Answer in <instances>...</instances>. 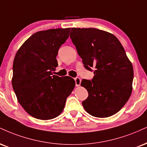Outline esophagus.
<instances>
[{
	"label": "esophagus",
	"mask_w": 147,
	"mask_h": 147,
	"mask_svg": "<svg viewBox=\"0 0 147 147\" xmlns=\"http://www.w3.org/2000/svg\"><path fill=\"white\" fill-rule=\"evenodd\" d=\"M75 85L76 86H79L81 84V79L79 78V77H76L75 79Z\"/></svg>",
	"instance_id": "esophagus-1"
}]
</instances>
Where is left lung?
Wrapping results in <instances>:
<instances>
[{"label": "left lung", "instance_id": "obj_1", "mask_svg": "<svg viewBox=\"0 0 147 147\" xmlns=\"http://www.w3.org/2000/svg\"><path fill=\"white\" fill-rule=\"evenodd\" d=\"M70 37L85 68H94L92 81L81 83L88 92L85 110L98 118L116 114L132 92L134 69L124 48L112 33L94 28H72Z\"/></svg>", "mask_w": 147, "mask_h": 147}]
</instances>
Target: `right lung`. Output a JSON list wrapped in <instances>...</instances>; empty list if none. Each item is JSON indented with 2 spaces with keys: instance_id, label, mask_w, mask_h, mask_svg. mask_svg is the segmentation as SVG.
Returning a JSON list of instances; mask_svg holds the SVG:
<instances>
[{
  "instance_id": "1",
  "label": "right lung",
  "mask_w": 147,
  "mask_h": 147,
  "mask_svg": "<svg viewBox=\"0 0 147 147\" xmlns=\"http://www.w3.org/2000/svg\"><path fill=\"white\" fill-rule=\"evenodd\" d=\"M70 30L38 31L24 42L14 57L12 87L24 110L38 119L59 116L75 86L68 76L53 75L58 66V50L68 38Z\"/></svg>"
}]
</instances>
